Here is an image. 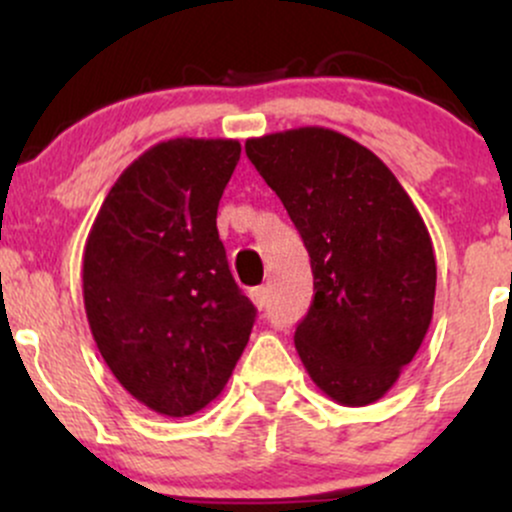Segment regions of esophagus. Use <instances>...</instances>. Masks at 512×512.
I'll use <instances>...</instances> for the list:
<instances>
[{"label": "esophagus", "instance_id": "obj_1", "mask_svg": "<svg viewBox=\"0 0 512 512\" xmlns=\"http://www.w3.org/2000/svg\"><path fill=\"white\" fill-rule=\"evenodd\" d=\"M250 301L255 303L257 310L267 308V289H264V286H257V289H250Z\"/></svg>", "mask_w": 512, "mask_h": 512}]
</instances>
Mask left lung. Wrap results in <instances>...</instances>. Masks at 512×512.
Returning <instances> with one entry per match:
<instances>
[{"label": "left lung", "instance_id": "left-lung-1", "mask_svg": "<svg viewBox=\"0 0 512 512\" xmlns=\"http://www.w3.org/2000/svg\"><path fill=\"white\" fill-rule=\"evenodd\" d=\"M245 154L301 233L315 298L293 342L310 380L344 407L378 402L411 363L436 301V255L399 180L327 127L252 137Z\"/></svg>", "mask_w": 512, "mask_h": 512}]
</instances>
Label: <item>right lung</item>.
<instances>
[{"instance_id": "right-lung-1", "label": "right lung", "mask_w": 512, "mask_h": 512, "mask_svg": "<svg viewBox=\"0 0 512 512\" xmlns=\"http://www.w3.org/2000/svg\"><path fill=\"white\" fill-rule=\"evenodd\" d=\"M238 139L175 137L122 170L84 248V308L103 361L163 416H190L226 387L255 305L216 231Z\"/></svg>"}]
</instances>
